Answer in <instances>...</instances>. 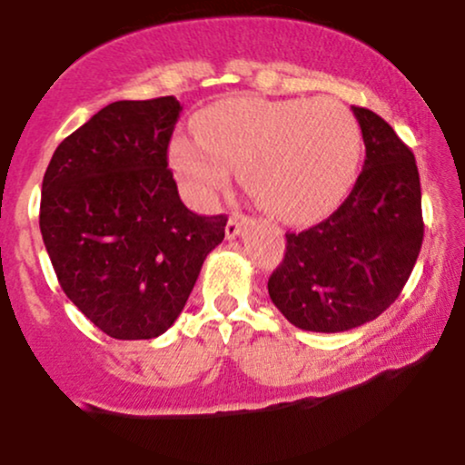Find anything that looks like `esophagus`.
Listing matches in <instances>:
<instances>
[{
  "instance_id": "34e87169",
  "label": "esophagus",
  "mask_w": 465,
  "mask_h": 465,
  "mask_svg": "<svg viewBox=\"0 0 465 465\" xmlns=\"http://www.w3.org/2000/svg\"><path fill=\"white\" fill-rule=\"evenodd\" d=\"M247 223H249V218L244 216V214H232V216H229L227 227H225L227 238H236V236H240V232H242V227L247 225Z\"/></svg>"
}]
</instances>
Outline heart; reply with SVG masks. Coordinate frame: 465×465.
I'll return each instance as SVG.
<instances>
[{
    "mask_svg": "<svg viewBox=\"0 0 465 465\" xmlns=\"http://www.w3.org/2000/svg\"><path fill=\"white\" fill-rule=\"evenodd\" d=\"M196 137L177 135L170 163L199 199L225 188L232 168L266 212L312 223L345 199L359 174V120L336 100L229 98L203 109Z\"/></svg>",
    "mask_w": 465,
    "mask_h": 465,
    "instance_id": "1",
    "label": "heart"
}]
</instances>
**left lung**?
Returning <instances> with one entry per match:
<instances>
[{
    "label": "left lung",
    "mask_w": 465,
    "mask_h": 465,
    "mask_svg": "<svg viewBox=\"0 0 465 465\" xmlns=\"http://www.w3.org/2000/svg\"><path fill=\"white\" fill-rule=\"evenodd\" d=\"M365 165L350 196L325 221L286 233L269 277L271 302L292 325L345 332L398 300L424 238L420 173L411 148L370 109L351 106Z\"/></svg>",
    "instance_id": "8db88e82"
}]
</instances>
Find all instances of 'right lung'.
Segmentation results:
<instances>
[{
  "mask_svg": "<svg viewBox=\"0 0 465 465\" xmlns=\"http://www.w3.org/2000/svg\"><path fill=\"white\" fill-rule=\"evenodd\" d=\"M181 109L174 95L106 104L45 170L39 227L58 284L114 339L163 334L225 238L227 216L190 212L168 168Z\"/></svg>",
  "mask_w": 465,
  "mask_h": 465,
  "instance_id": "right-lung-1",
  "label": "right lung"
}]
</instances>
